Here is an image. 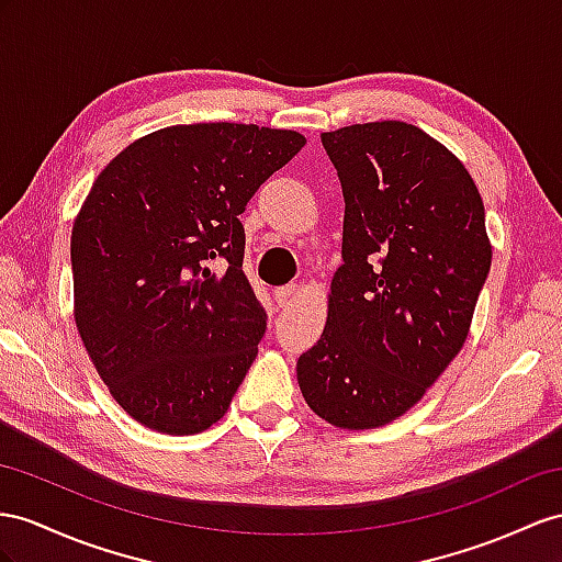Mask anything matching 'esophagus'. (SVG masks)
<instances>
[{
    "label": "esophagus",
    "mask_w": 562,
    "mask_h": 562,
    "mask_svg": "<svg viewBox=\"0 0 562 562\" xmlns=\"http://www.w3.org/2000/svg\"><path fill=\"white\" fill-rule=\"evenodd\" d=\"M294 294H296V284H284V286H278V290L272 292V296H276V301H278V306L292 304Z\"/></svg>",
    "instance_id": "34e87169"
}]
</instances>
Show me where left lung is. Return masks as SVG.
<instances>
[{"label": "left lung", "instance_id": "8db88e82", "mask_svg": "<svg viewBox=\"0 0 562 562\" xmlns=\"http://www.w3.org/2000/svg\"><path fill=\"white\" fill-rule=\"evenodd\" d=\"M321 139L341 182L344 263L296 378L323 420L372 429L418 404L463 349L492 244L470 172L420 127L358 123Z\"/></svg>", "mask_w": 562, "mask_h": 562}]
</instances>
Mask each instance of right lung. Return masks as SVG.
<instances>
[{
  "mask_svg": "<svg viewBox=\"0 0 562 562\" xmlns=\"http://www.w3.org/2000/svg\"><path fill=\"white\" fill-rule=\"evenodd\" d=\"M304 144L244 123L172 125L94 180L70 235L76 325L144 427L196 435L225 415L268 321L241 270L239 213Z\"/></svg>",
  "mask_w": 562,
  "mask_h": 562,
  "instance_id": "obj_1",
  "label": "right lung"
}]
</instances>
